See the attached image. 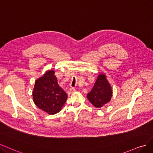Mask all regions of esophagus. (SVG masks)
I'll return each mask as SVG.
<instances>
[{
    "label": "esophagus",
    "mask_w": 153,
    "mask_h": 153,
    "mask_svg": "<svg viewBox=\"0 0 153 153\" xmlns=\"http://www.w3.org/2000/svg\"><path fill=\"white\" fill-rule=\"evenodd\" d=\"M76 91V89H74V88H70L69 90H68V93H69V94H72V93H74Z\"/></svg>",
    "instance_id": "esophagus-1"
}]
</instances>
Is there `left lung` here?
I'll return each mask as SVG.
<instances>
[{"instance_id": "1", "label": "left lung", "mask_w": 153, "mask_h": 153, "mask_svg": "<svg viewBox=\"0 0 153 153\" xmlns=\"http://www.w3.org/2000/svg\"><path fill=\"white\" fill-rule=\"evenodd\" d=\"M112 89L104 74H100L87 98L95 107L100 108L111 100Z\"/></svg>"}]
</instances>
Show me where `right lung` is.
Returning a JSON list of instances; mask_svg holds the SVG:
<instances>
[{
  "label": "right lung",
  "mask_w": 153,
  "mask_h": 153,
  "mask_svg": "<svg viewBox=\"0 0 153 153\" xmlns=\"http://www.w3.org/2000/svg\"><path fill=\"white\" fill-rule=\"evenodd\" d=\"M35 104L49 114L58 112L67 99V94L59 86L55 71H49L36 81L33 91Z\"/></svg>",
  "instance_id": "right-lung-1"
}]
</instances>
